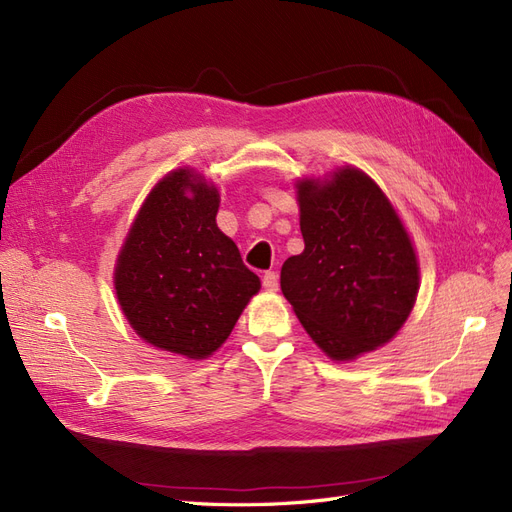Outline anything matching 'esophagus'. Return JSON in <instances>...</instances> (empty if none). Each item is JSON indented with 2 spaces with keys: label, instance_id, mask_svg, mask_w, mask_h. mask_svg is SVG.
<instances>
[{
  "label": "esophagus",
  "instance_id": "obj_1",
  "mask_svg": "<svg viewBox=\"0 0 512 512\" xmlns=\"http://www.w3.org/2000/svg\"><path fill=\"white\" fill-rule=\"evenodd\" d=\"M262 286H265L267 290H277L280 288V277H277L275 271H267L265 275H262Z\"/></svg>",
  "mask_w": 512,
  "mask_h": 512
}]
</instances>
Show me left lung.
<instances>
[{
	"mask_svg": "<svg viewBox=\"0 0 512 512\" xmlns=\"http://www.w3.org/2000/svg\"><path fill=\"white\" fill-rule=\"evenodd\" d=\"M305 250L282 267V292L335 361L386 344L418 292L412 243L378 185L356 168L299 183Z\"/></svg>",
	"mask_w": 512,
	"mask_h": 512,
	"instance_id": "1",
	"label": "left lung"
}]
</instances>
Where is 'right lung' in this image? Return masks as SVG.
<instances>
[{
  "mask_svg": "<svg viewBox=\"0 0 512 512\" xmlns=\"http://www.w3.org/2000/svg\"><path fill=\"white\" fill-rule=\"evenodd\" d=\"M220 194L192 170L166 175L132 224L115 290L132 329L151 346L205 359L258 292L235 241L215 224Z\"/></svg>",
  "mask_w": 512,
  "mask_h": 512,
  "instance_id": "1",
  "label": "right lung"
}]
</instances>
